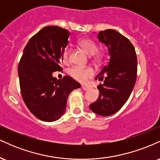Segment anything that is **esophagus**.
Instances as JSON below:
<instances>
[{
    "label": "esophagus",
    "mask_w": 160,
    "mask_h": 160,
    "mask_svg": "<svg viewBox=\"0 0 160 160\" xmlns=\"http://www.w3.org/2000/svg\"><path fill=\"white\" fill-rule=\"evenodd\" d=\"M82 89H83L84 91H88V90H89V89H90V88H89V86H82Z\"/></svg>",
    "instance_id": "34e87169"
}]
</instances>
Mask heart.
I'll use <instances>...</instances> for the list:
<instances>
[{"instance_id": "heart-1", "label": "heart", "mask_w": 160, "mask_h": 160, "mask_svg": "<svg viewBox=\"0 0 160 160\" xmlns=\"http://www.w3.org/2000/svg\"><path fill=\"white\" fill-rule=\"evenodd\" d=\"M81 47L86 52L89 56H94L98 52V47L92 41L89 39H83L80 42ZM70 50L69 49L65 48L63 50L62 54V59L64 62H68L69 61ZM68 74L70 76L78 80L79 82H85L88 78H91L93 75V71L90 68H82L79 66H74L69 69Z\"/></svg>"}]
</instances>
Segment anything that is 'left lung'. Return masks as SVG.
Returning <instances> with one entry per match:
<instances>
[{
	"instance_id": "left-lung-1",
	"label": "left lung",
	"mask_w": 160,
	"mask_h": 160,
	"mask_svg": "<svg viewBox=\"0 0 160 160\" xmlns=\"http://www.w3.org/2000/svg\"><path fill=\"white\" fill-rule=\"evenodd\" d=\"M97 38L107 47L110 60L95 78L104 82L98 86V98L89 108L93 113L108 117L124 105L133 90L137 77V57L129 40L117 31H102Z\"/></svg>"
}]
</instances>
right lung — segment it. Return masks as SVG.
<instances>
[{
  "label": "right lung",
  "instance_id": "1",
  "mask_svg": "<svg viewBox=\"0 0 160 160\" xmlns=\"http://www.w3.org/2000/svg\"><path fill=\"white\" fill-rule=\"evenodd\" d=\"M70 32L58 26L40 30L28 42L18 67L20 89L29 111L44 122L58 120L65 113L70 93L80 88L71 77L58 80L62 54L68 43Z\"/></svg>",
  "mask_w": 160,
  "mask_h": 160
}]
</instances>
